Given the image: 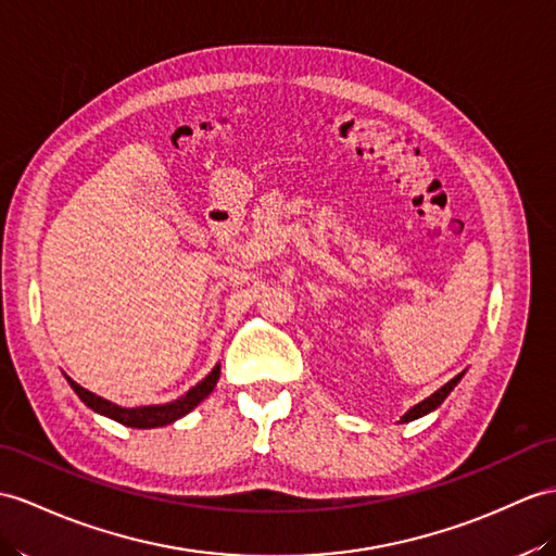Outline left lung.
<instances>
[{
  "label": "left lung",
  "mask_w": 556,
  "mask_h": 556,
  "mask_svg": "<svg viewBox=\"0 0 556 556\" xmlns=\"http://www.w3.org/2000/svg\"><path fill=\"white\" fill-rule=\"evenodd\" d=\"M463 375L465 372H459V375H455L453 380L448 382V384H443L439 391H434V394H431L429 399H425V401H419L417 405H413V408L405 413L403 417H401V422H413V419H417V417H425L427 413H431V410H437L439 405L445 401V396L451 394V391L457 387V382L463 380Z\"/></svg>",
  "instance_id": "obj_1"
}]
</instances>
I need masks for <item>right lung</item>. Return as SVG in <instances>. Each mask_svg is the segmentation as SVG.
Returning <instances> with one entry per match:
<instances>
[{
  "label": "right lung",
  "instance_id": "add662e5",
  "mask_svg": "<svg viewBox=\"0 0 556 556\" xmlns=\"http://www.w3.org/2000/svg\"><path fill=\"white\" fill-rule=\"evenodd\" d=\"M219 375H222V365H214V370L205 377V380L198 382L193 389H188L181 399H176L165 405H139V408H122V405H117V403H111L108 399L91 394L89 389L79 387L67 375H65V380L73 387L75 394L83 399L87 408H91L93 413L111 417V419H115V422L125 425V427L155 429V427H165V425L176 422V419H181L184 415L191 413L198 403L205 401L212 394V389L216 387Z\"/></svg>",
  "mask_w": 556,
  "mask_h": 556
}]
</instances>
